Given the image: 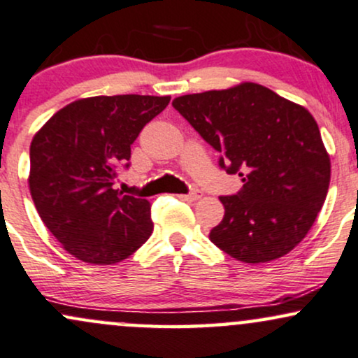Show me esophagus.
<instances>
[{"mask_svg":"<svg viewBox=\"0 0 358 358\" xmlns=\"http://www.w3.org/2000/svg\"><path fill=\"white\" fill-rule=\"evenodd\" d=\"M200 196H201L200 192H192V193H187V195H180V198L185 201H196Z\"/></svg>","mask_w":358,"mask_h":358,"instance_id":"esophagus-1","label":"esophagus"}]
</instances>
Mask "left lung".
I'll return each mask as SVG.
<instances>
[{
	"instance_id": "left-lung-1",
	"label": "left lung",
	"mask_w": 358,
	"mask_h": 358,
	"mask_svg": "<svg viewBox=\"0 0 358 358\" xmlns=\"http://www.w3.org/2000/svg\"><path fill=\"white\" fill-rule=\"evenodd\" d=\"M173 108L242 176L220 196L225 217L210 231L218 248L245 264L287 255L305 238L324 205L330 158L313 116L257 83L185 94Z\"/></svg>"
}]
</instances>
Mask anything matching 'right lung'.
<instances>
[{
  "label": "right lung",
  "mask_w": 358,
  "mask_h": 358,
  "mask_svg": "<svg viewBox=\"0 0 358 358\" xmlns=\"http://www.w3.org/2000/svg\"><path fill=\"white\" fill-rule=\"evenodd\" d=\"M170 96L116 94L73 101L29 146V192L43 223L73 257L118 264L153 231L150 201L115 190L131 145Z\"/></svg>",
  "instance_id": "1"
}]
</instances>
